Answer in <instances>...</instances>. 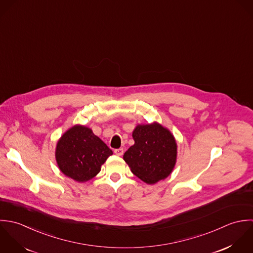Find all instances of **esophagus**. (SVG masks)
Wrapping results in <instances>:
<instances>
[{
    "mask_svg": "<svg viewBox=\"0 0 253 253\" xmlns=\"http://www.w3.org/2000/svg\"><path fill=\"white\" fill-rule=\"evenodd\" d=\"M123 152H124V150L122 149V148H120V149H116V150H114V153L116 154V155H122L123 154Z\"/></svg>",
    "mask_w": 253,
    "mask_h": 253,
    "instance_id": "1",
    "label": "esophagus"
}]
</instances>
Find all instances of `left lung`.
<instances>
[{"label":"left lung","mask_w":253,"mask_h":253,"mask_svg":"<svg viewBox=\"0 0 253 253\" xmlns=\"http://www.w3.org/2000/svg\"><path fill=\"white\" fill-rule=\"evenodd\" d=\"M133 139L135 144L123 155L132 173L148 184L168 177L177 156V145L172 134L153 123L138 125L133 132Z\"/></svg>","instance_id":"8db88e82"}]
</instances>
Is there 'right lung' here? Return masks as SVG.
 <instances>
[{
	"instance_id": "add662e5",
	"label": "right lung",
	"mask_w": 253,
	"mask_h": 253,
	"mask_svg": "<svg viewBox=\"0 0 253 253\" xmlns=\"http://www.w3.org/2000/svg\"><path fill=\"white\" fill-rule=\"evenodd\" d=\"M112 151L85 126L76 125L66 131L56 145L55 158L67 177L86 182L95 177Z\"/></svg>"
}]
</instances>
